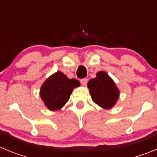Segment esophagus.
I'll return each mask as SVG.
<instances>
[{"label": "esophagus", "mask_w": 157, "mask_h": 157, "mask_svg": "<svg viewBox=\"0 0 157 157\" xmlns=\"http://www.w3.org/2000/svg\"><path fill=\"white\" fill-rule=\"evenodd\" d=\"M87 82H88V79H87L86 78H82L81 80H80V82H81V84L82 86H86L87 84Z\"/></svg>", "instance_id": "1"}]
</instances>
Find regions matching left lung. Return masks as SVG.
<instances>
[{"instance_id": "1", "label": "left lung", "mask_w": 157, "mask_h": 157, "mask_svg": "<svg viewBox=\"0 0 157 157\" xmlns=\"http://www.w3.org/2000/svg\"><path fill=\"white\" fill-rule=\"evenodd\" d=\"M93 101L104 109H111L119 98V90L113 80L105 71H100L88 82Z\"/></svg>"}]
</instances>
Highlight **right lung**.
Wrapping results in <instances>:
<instances>
[{
    "instance_id": "1",
    "label": "right lung",
    "mask_w": 157,
    "mask_h": 157,
    "mask_svg": "<svg viewBox=\"0 0 157 157\" xmlns=\"http://www.w3.org/2000/svg\"><path fill=\"white\" fill-rule=\"evenodd\" d=\"M76 79H70L62 72L58 71L45 82L41 88L40 94L48 109H59L67 102L73 89L79 86Z\"/></svg>"
}]
</instances>
